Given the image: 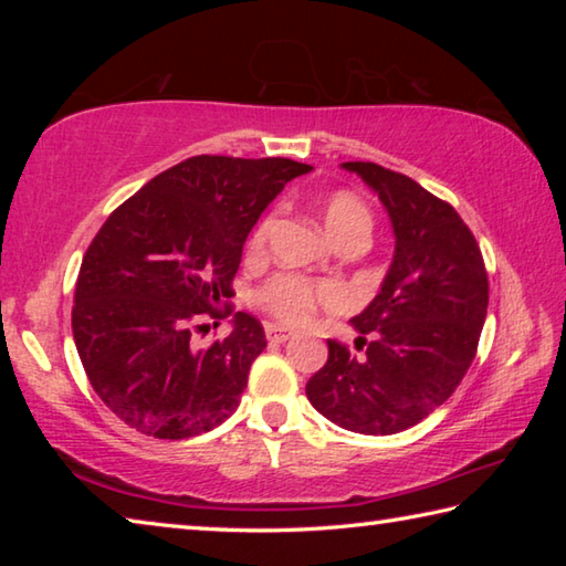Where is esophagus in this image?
Returning a JSON list of instances; mask_svg holds the SVG:
<instances>
[{"label":"esophagus","mask_w":566,"mask_h":566,"mask_svg":"<svg viewBox=\"0 0 566 566\" xmlns=\"http://www.w3.org/2000/svg\"><path fill=\"white\" fill-rule=\"evenodd\" d=\"M266 339H270L272 344H282L286 339H292V332L280 327V324H266Z\"/></svg>","instance_id":"1"}]
</instances>
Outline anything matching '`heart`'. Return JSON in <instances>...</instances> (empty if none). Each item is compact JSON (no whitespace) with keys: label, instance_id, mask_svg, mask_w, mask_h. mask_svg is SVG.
Wrapping results in <instances>:
<instances>
[{"label":"heart","instance_id":"b5f03b06","mask_svg":"<svg viewBox=\"0 0 566 566\" xmlns=\"http://www.w3.org/2000/svg\"><path fill=\"white\" fill-rule=\"evenodd\" d=\"M322 219L334 242H344L349 237L369 239L371 232V214L367 205L349 189H334L322 199ZM276 224V209L256 222L252 237H249V249L262 252L266 239ZM254 302L270 312L274 319L284 324H302L312 317L317 306H332L339 302V290L327 282L306 280L302 274L280 272L266 280L260 290L254 292Z\"/></svg>","mask_w":566,"mask_h":566}]
</instances>
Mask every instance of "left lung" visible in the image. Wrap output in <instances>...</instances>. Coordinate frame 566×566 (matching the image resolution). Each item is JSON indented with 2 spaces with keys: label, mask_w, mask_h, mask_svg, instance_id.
Segmentation results:
<instances>
[{
  "label": "left lung",
  "mask_w": 566,
  "mask_h": 566,
  "mask_svg": "<svg viewBox=\"0 0 566 566\" xmlns=\"http://www.w3.org/2000/svg\"><path fill=\"white\" fill-rule=\"evenodd\" d=\"M342 167L387 207L395 262L375 302L352 319L361 354L327 339V364L306 381V397L349 432L397 434L442 407L472 367L490 282L482 249L452 205L375 161Z\"/></svg>",
  "instance_id": "obj_1"
}]
</instances>
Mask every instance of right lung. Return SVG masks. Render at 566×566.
I'll return each mask as SVG.
<instances>
[{
  "instance_id": "right-lung-1",
  "label": "right lung",
  "mask_w": 566,
  "mask_h": 566,
  "mask_svg": "<svg viewBox=\"0 0 566 566\" xmlns=\"http://www.w3.org/2000/svg\"><path fill=\"white\" fill-rule=\"evenodd\" d=\"M310 169L284 157H189L107 217L76 276L72 332L92 389L124 424L187 439L232 417L266 347L262 322L237 312L229 337L205 349L191 337L234 312L247 234Z\"/></svg>"
}]
</instances>
